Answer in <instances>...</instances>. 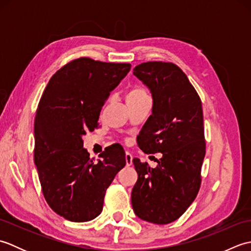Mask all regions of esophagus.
<instances>
[{"mask_svg": "<svg viewBox=\"0 0 251 251\" xmlns=\"http://www.w3.org/2000/svg\"><path fill=\"white\" fill-rule=\"evenodd\" d=\"M125 159H126V166H130L132 164V156L129 152H126Z\"/></svg>", "mask_w": 251, "mask_h": 251, "instance_id": "obj_1", "label": "esophagus"}]
</instances>
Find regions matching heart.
Returning <instances> with one entry per match:
<instances>
[{
    "instance_id": "1",
    "label": "heart",
    "mask_w": 251,
    "mask_h": 251,
    "mask_svg": "<svg viewBox=\"0 0 251 251\" xmlns=\"http://www.w3.org/2000/svg\"><path fill=\"white\" fill-rule=\"evenodd\" d=\"M147 97H149V94L146 90V88L137 85V86H134L131 89H129L128 93H127L126 100L127 102H130V101H136V100L147 98Z\"/></svg>"
}]
</instances>
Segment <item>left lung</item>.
<instances>
[{
	"instance_id": "left-lung-1",
	"label": "left lung",
	"mask_w": 251,
	"mask_h": 251,
	"mask_svg": "<svg viewBox=\"0 0 251 251\" xmlns=\"http://www.w3.org/2000/svg\"><path fill=\"white\" fill-rule=\"evenodd\" d=\"M134 75L153 97L152 114L138 136V146L145 153L163 156L156 168L132 159L138 180L131 205L140 219L167 225L184 214L201 188L206 153L201 101L185 73L173 62H143L135 67Z\"/></svg>"
}]
</instances>
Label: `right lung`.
<instances>
[{
    "mask_svg": "<svg viewBox=\"0 0 251 251\" xmlns=\"http://www.w3.org/2000/svg\"><path fill=\"white\" fill-rule=\"evenodd\" d=\"M130 67L77 58L51 76L37 105L34 163L42 192L51 209L69 221L99 216L106 189L125 166L122 147L105 148L95 162L82 137L98 128L106 98Z\"/></svg>",
    "mask_w": 251,
    "mask_h": 251,
    "instance_id": "1",
    "label": "right lung"
}]
</instances>
